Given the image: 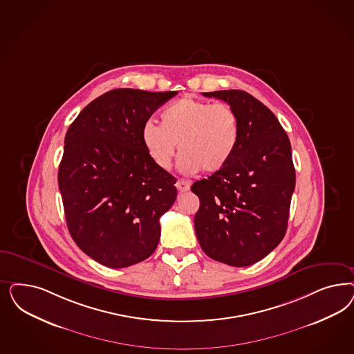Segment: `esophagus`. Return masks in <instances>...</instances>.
<instances>
[{
  "instance_id": "esophagus-1",
  "label": "esophagus",
  "mask_w": 354,
  "mask_h": 354,
  "mask_svg": "<svg viewBox=\"0 0 354 354\" xmlns=\"http://www.w3.org/2000/svg\"><path fill=\"white\" fill-rule=\"evenodd\" d=\"M176 187H177V190H178L180 193H186V192L190 190V183H189V181H185V180H178V181L176 183Z\"/></svg>"
}]
</instances>
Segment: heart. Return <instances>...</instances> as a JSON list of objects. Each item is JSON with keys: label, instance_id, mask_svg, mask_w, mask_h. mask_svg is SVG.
<instances>
[{"label": "heart", "instance_id": "heart-1", "mask_svg": "<svg viewBox=\"0 0 354 354\" xmlns=\"http://www.w3.org/2000/svg\"><path fill=\"white\" fill-rule=\"evenodd\" d=\"M160 125L147 121L140 139L151 161L169 171L176 156L181 153L180 168L193 174L202 171H223L234 156L241 138L240 118L225 103H209L194 97H183L160 112Z\"/></svg>", "mask_w": 354, "mask_h": 354}]
</instances>
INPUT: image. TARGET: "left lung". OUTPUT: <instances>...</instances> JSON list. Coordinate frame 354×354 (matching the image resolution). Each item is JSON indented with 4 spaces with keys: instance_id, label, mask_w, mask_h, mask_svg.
Listing matches in <instances>:
<instances>
[{
    "instance_id": "8db88e82",
    "label": "left lung",
    "mask_w": 354,
    "mask_h": 354,
    "mask_svg": "<svg viewBox=\"0 0 354 354\" xmlns=\"http://www.w3.org/2000/svg\"><path fill=\"white\" fill-rule=\"evenodd\" d=\"M239 114L240 143L223 171L196 181L194 217L201 248L217 262L246 267L263 259L286 236L296 171L290 142L264 104L241 90L203 92Z\"/></svg>"
}]
</instances>
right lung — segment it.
<instances>
[{"label": "right lung", "mask_w": 354, "mask_h": 354, "mask_svg": "<svg viewBox=\"0 0 354 354\" xmlns=\"http://www.w3.org/2000/svg\"><path fill=\"white\" fill-rule=\"evenodd\" d=\"M176 93L105 92L68 127L58 169L66 224L80 250L103 266L143 262L159 243L176 178L151 161L140 131Z\"/></svg>", "instance_id": "add662e5"}]
</instances>
